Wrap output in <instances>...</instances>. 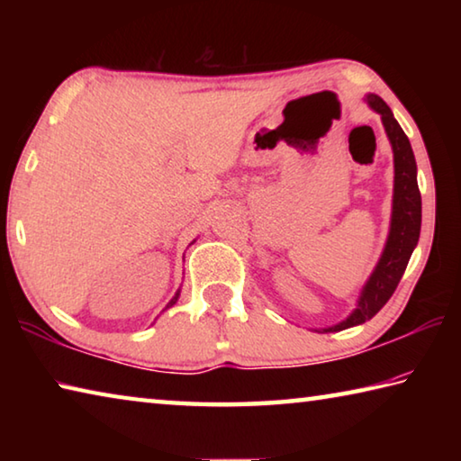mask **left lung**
<instances>
[{"label": "left lung", "mask_w": 461, "mask_h": 461, "mask_svg": "<svg viewBox=\"0 0 461 461\" xmlns=\"http://www.w3.org/2000/svg\"><path fill=\"white\" fill-rule=\"evenodd\" d=\"M366 104L380 115L382 126L393 146L394 158V189H393V213H390V228L384 249L380 260L374 267L370 278L362 286L357 296L356 309L343 321L335 323L319 333H333L348 330V327L362 325L378 313L393 296L394 288L399 286L404 275V268L411 260L412 249L417 248L420 233V193L417 185V162L407 134H404L399 122L394 120L390 107L374 93L366 95Z\"/></svg>", "instance_id": "1"}]
</instances>
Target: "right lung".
Masks as SVG:
<instances>
[{
  "label": "right lung",
  "instance_id": "add662e5",
  "mask_svg": "<svg viewBox=\"0 0 461 461\" xmlns=\"http://www.w3.org/2000/svg\"><path fill=\"white\" fill-rule=\"evenodd\" d=\"M178 296H181V288H178V291L175 293V296H173V299H170V301H168V305H167L165 309H162V311H167V309H170V307H173V305H175V303L178 301Z\"/></svg>",
  "mask_w": 461,
  "mask_h": 461
}]
</instances>
